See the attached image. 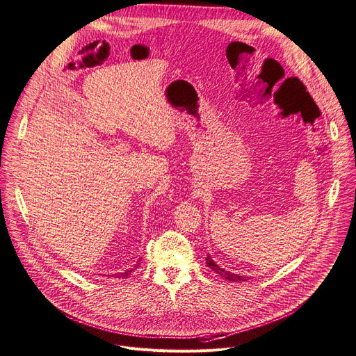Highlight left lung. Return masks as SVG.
<instances>
[{
  "mask_svg": "<svg viewBox=\"0 0 356 356\" xmlns=\"http://www.w3.org/2000/svg\"><path fill=\"white\" fill-rule=\"evenodd\" d=\"M205 263H207V266L210 267L211 270H214L217 275H220L221 277H224L225 280H229V282H245L247 280V277H244V276H240V275H234V273H232V271H227V270H224V268H221L213 259H211V256L210 254H207V257H205Z\"/></svg>",
  "mask_w": 356,
  "mask_h": 356,
  "instance_id": "obj_1",
  "label": "left lung"
}]
</instances>
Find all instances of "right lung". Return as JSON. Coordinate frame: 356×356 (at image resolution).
<instances>
[{"instance_id":"add662e5","label":"right lung","mask_w":356,"mask_h":356,"mask_svg":"<svg viewBox=\"0 0 356 356\" xmlns=\"http://www.w3.org/2000/svg\"><path fill=\"white\" fill-rule=\"evenodd\" d=\"M139 261H140V259L138 260V263L135 264V267H134V268H129V270H124V271H123V273H116L115 276H116V277H122V279H127V277H128V276H129V275L132 273V271H134V270H135V268H136V267H138V266L140 264Z\"/></svg>"}]
</instances>
